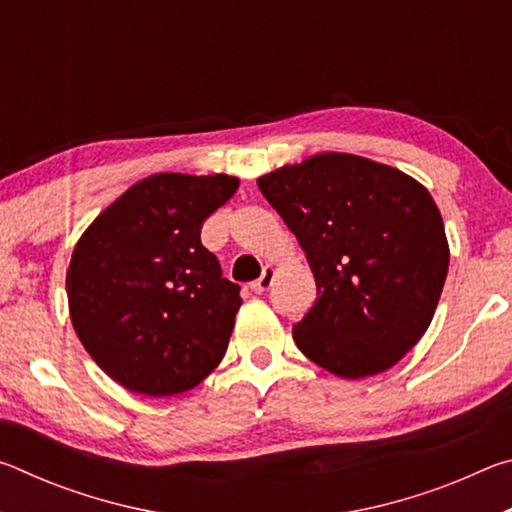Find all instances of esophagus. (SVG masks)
<instances>
[{"label": "esophagus", "mask_w": 512, "mask_h": 512, "mask_svg": "<svg viewBox=\"0 0 512 512\" xmlns=\"http://www.w3.org/2000/svg\"><path fill=\"white\" fill-rule=\"evenodd\" d=\"M275 275H277V268L275 266H271V264L264 266L262 277H259V280H255L253 284H250V289H253L255 293H266L268 289H271Z\"/></svg>", "instance_id": "esophagus-1"}]
</instances>
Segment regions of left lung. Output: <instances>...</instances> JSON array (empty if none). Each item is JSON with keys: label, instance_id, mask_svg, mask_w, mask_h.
Segmentation results:
<instances>
[{"label": "left lung", "instance_id": "left-lung-1", "mask_svg": "<svg viewBox=\"0 0 512 512\" xmlns=\"http://www.w3.org/2000/svg\"><path fill=\"white\" fill-rule=\"evenodd\" d=\"M305 250L318 298L293 341L336 377L393 368L436 314L449 266L443 216L404 171L316 153L257 178Z\"/></svg>", "mask_w": 512, "mask_h": 512}]
</instances>
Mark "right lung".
Here are the masks:
<instances>
[{"label":"right lung","mask_w":512,"mask_h":512,"mask_svg":"<svg viewBox=\"0 0 512 512\" xmlns=\"http://www.w3.org/2000/svg\"><path fill=\"white\" fill-rule=\"evenodd\" d=\"M237 187L225 173H153L76 241L69 318L97 366L128 391L185 393L223 359L241 298L201 228Z\"/></svg>","instance_id":"1"}]
</instances>
